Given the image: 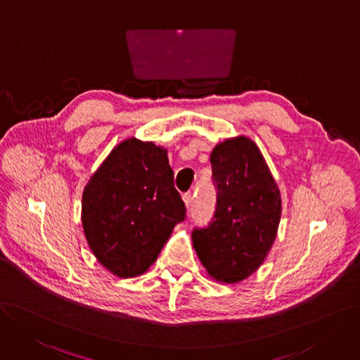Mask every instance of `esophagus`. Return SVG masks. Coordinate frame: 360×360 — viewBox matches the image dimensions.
Wrapping results in <instances>:
<instances>
[{"label": "esophagus", "mask_w": 360, "mask_h": 360, "mask_svg": "<svg viewBox=\"0 0 360 360\" xmlns=\"http://www.w3.org/2000/svg\"><path fill=\"white\" fill-rule=\"evenodd\" d=\"M182 200H184V203H185V206H187V209L190 207V205H191V202H193V194L188 191V193H185L184 195H182Z\"/></svg>", "instance_id": "34e87169"}]
</instances>
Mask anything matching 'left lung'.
<instances>
[{
	"label": "left lung",
	"mask_w": 360,
	"mask_h": 360,
	"mask_svg": "<svg viewBox=\"0 0 360 360\" xmlns=\"http://www.w3.org/2000/svg\"><path fill=\"white\" fill-rule=\"evenodd\" d=\"M210 163L217 212L207 229L193 231V246L214 281L238 283L261 267L276 240L281 190L258 145L245 135L218 142Z\"/></svg>",
	"instance_id": "left-lung-1"
}]
</instances>
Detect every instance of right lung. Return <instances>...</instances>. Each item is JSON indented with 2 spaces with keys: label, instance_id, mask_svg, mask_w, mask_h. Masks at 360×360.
<instances>
[{
  "label": "right lung",
  "instance_id": "obj_1",
  "mask_svg": "<svg viewBox=\"0 0 360 360\" xmlns=\"http://www.w3.org/2000/svg\"><path fill=\"white\" fill-rule=\"evenodd\" d=\"M184 219L167 148L150 141L131 136L117 143L83 190L86 242L102 267L117 277L148 271Z\"/></svg>",
  "mask_w": 360,
  "mask_h": 360
}]
</instances>
